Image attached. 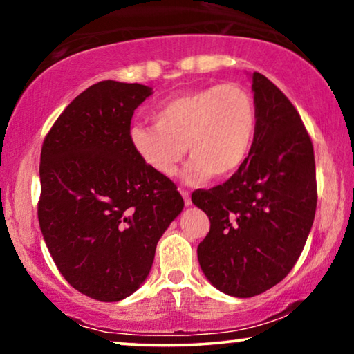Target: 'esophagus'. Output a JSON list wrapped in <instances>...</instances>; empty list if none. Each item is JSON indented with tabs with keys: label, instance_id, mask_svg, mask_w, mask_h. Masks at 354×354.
Returning a JSON list of instances; mask_svg holds the SVG:
<instances>
[{
	"label": "esophagus",
	"instance_id": "esophagus-1",
	"mask_svg": "<svg viewBox=\"0 0 354 354\" xmlns=\"http://www.w3.org/2000/svg\"><path fill=\"white\" fill-rule=\"evenodd\" d=\"M180 192V195L183 198V201H185V206H192V198H190V193L187 190H178Z\"/></svg>",
	"mask_w": 354,
	"mask_h": 354
}]
</instances>
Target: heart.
Segmentation results:
<instances>
[{
  "mask_svg": "<svg viewBox=\"0 0 354 354\" xmlns=\"http://www.w3.org/2000/svg\"><path fill=\"white\" fill-rule=\"evenodd\" d=\"M154 125L137 124L129 140L149 171L172 177L188 151L183 178L200 185L225 178L243 166L256 132V104L243 86L217 84L176 95L158 106Z\"/></svg>",
  "mask_w": 354,
  "mask_h": 354,
  "instance_id": "heart-1",
  "label": "heart"
}]
</instances>
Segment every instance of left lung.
Wrapping results in <instances>:
<instances>
[{"label":"left lung","instance_id":"obj_1","mask_svg":"<svg viewBox=\"0 0 354 354\" xmlns=\"http://www.w3.org/2000/svg\"><path fill=\"white\" fill-rule=\"evenodd\" d=\"M256 132L243 166L222 185L193 192L209 217L198 245L203 274L222 293L250 298L293 269L317 205L311 138L290 100L253 72Z\"/></svg>","mask_w":354,"mask_h":354}]
</instances>
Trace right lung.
Segmentation results:
<instances>
[{
    "mask_svg": "<svg viewBox=\"0 0 354 354\" xmlns=\"http://www.w3.org/2000/svg\"><path fill=\"white\" fill-rule=\"evenodd\" d=\"M147 85L103 80L77 96L41 147L38 222L67 282L98 301H120L151 270L159 239L183 209L167 177L130 147Z\"/></svg>",
    "mask_w": 354,
    "mask_h": 354,
    "instance_id": "1",
    "label": "right lung"
}]
</instances>
